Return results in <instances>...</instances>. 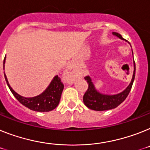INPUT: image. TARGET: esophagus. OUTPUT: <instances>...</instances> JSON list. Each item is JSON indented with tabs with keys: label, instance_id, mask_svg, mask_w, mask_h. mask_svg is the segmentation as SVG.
I'll list each match as a JSON object with an SVG mask.
<instances>
[{
	"label": "esophagus",
	"instance_id": "1",
	"mask_svg": "<svg viewBox=\"0 0 150 150\" xmlns=\"http://www.w3.org/2000/svg\"><path fill=\"white\" fill-rule=\"evenodd\" d=\"M64 79L68 84H71L75 80V74H74L73 67L71 65H69L65 69V73H64Z\"/></svg>",
	"mask_w": 150,
	"mask_h": 150
}]
</instances>
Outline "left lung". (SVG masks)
<instances>
[{"instance_id":"1","label":"left lung","mask_w":150,"mask_h":150,"mask_svg":"<svg viewBox=\"0 0 150 150\" xmlns=\"http://www.w3.org/2000/svg\"><path fill=\"white\" fill-rule=\"evenodd\" d=\"M112 34L114 36H117L118 38H120V40L127 41L118 33L113 32ZM132 53H133V50H132ZM133 69L134 70H133V77H132L131 81L129 84V85L123 91L116 94H105L99 92L95 88V86H94V83L92 82V80H91L90 76L89 75L85 76V79L88 84V88L83 97L84 104L89 109L98 110V111L111 110V109H114V108H116L117 106H119L128 96L129 91L131 90L134 79H135L136 65L134 59H133Z\"/></svg>"}]
</instances>
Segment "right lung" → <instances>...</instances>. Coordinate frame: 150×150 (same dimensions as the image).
Segmentation results:
<instances>
[{
  "instance_id": "right-lung-1",
  "label": "right lung",
  "mask_w": 150,
  "mask_h": 150,
  "mask_svg": "<svg viewBox=\"0 0 150 150\" xmlns=\"http://www.w3.org/2000/svg\"><path fill=\"white\" fill-rule=\"evenodd\" d=\"M5 59H6V57L4 60V69ZM4 77L9 88L12 94L14 95L15 98L23 105H24L30 110L38 112H48L55 109L59 103L62 93L64 88V85L58 75H56L53 78L49 86L46 88L43 92L37 96L32 97V98H25L17 94L14 90H13V88L9 84L5 73Z\"/></svg>"
}]
</instances>
